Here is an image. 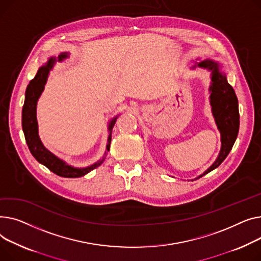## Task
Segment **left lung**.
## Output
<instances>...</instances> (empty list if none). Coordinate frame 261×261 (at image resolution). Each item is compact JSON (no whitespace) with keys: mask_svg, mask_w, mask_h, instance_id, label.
Segmentation results:
<instances>
[{"mask_svg":"<svg viewBox=\"0 0 261 261\" xmlns=\"http://www.w3.org/2000/svg\"><path fill=\"white\" fill-rule=\"evenodd\" d=\"M196 66L212 71L210 102L213 116L221 134V149L219 156L210 168L198 177L200 178L218 167L231 151L239 130V111L235 90L228 84L225 73L220 69V65L215 61L207 59L196 63L193 68Z\"/></svg>","mask_w":261,"mask_h":261,"instance_id":"8db88e82","label":"left lung"}]
</instances>
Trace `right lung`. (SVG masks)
I'll list each match as a JSON object with an SVG mask.
<instances>
[{
  "label": "right lung",
  "mask_w": 261,
  "mask_h": 261,
  "mask_svg": "<svg viewBox=\"0 0 261 261\" xmlns=\"http://www.w3.org/2000/svg\"><path fill=\"white\" fill-rule=\"evenodd\" d=\"M68 57L67 53H62L58 56V58H50L47 63H45L43 66H41L36 74L35 78L29 82L27 85L26 91H25V101L22 110V127L25 136V140L28 145V148L32 152L33 156L36 158L38 162L45 165L46 167L50 170L53 173H55L58 176L65 177V178H78L86 175L87 173L95 170L96 167L102 164L104 157L102 160L97 161L93 165L87 167H73L68 165L63 160L59 159L57 156H55L53 152H50L47 148H45L43 143L40 140V137L38 134V122H37V102L42 94L44 89V85L47 81L48 73L51 70L56 60L63 61ZM118 117H115L112 119L109 124V140H107L106 149L107 151L110 150L111 147V141H112V129L116 123V120ZM106 155V151H105Z\"/></svg>",
  "instance_id": "add662e5"
}]
</instances>
